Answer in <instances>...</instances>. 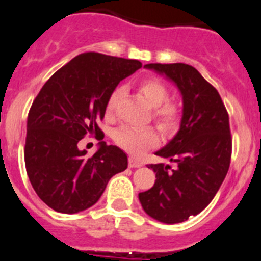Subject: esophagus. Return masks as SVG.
I'll return each instance as SVG.
<instances>
[{
  "label": "esophagus",
  "mask_w": 261,
  "mask_h": 261,
  "mask_svg": "<svg viewBox=\"0 0 261 261\" xmlns=\"http://www.w3.org/2000/svg\"><path fill=\"white\" fill-rule=\"evenodd\" d=\"M142 163L134 158H128V167L130 168H135V167H141Z\"/></svg>",
  "instance_id": "esophagus-1"
}]
</instances>
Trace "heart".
Returning <instances> with one entry per match:
<instances>
[{"mask_svg": "<svg viewBox=\"0 0 261 261\" xmlns=\"http://www.w3.org/2000/svg\"><path fill=\"white\" fill-rule=\"evenodd\" d=\"M139 91L147 100L151 107H154L152 119L158 127L163 131L174 130L179 120V110L176 105L170 102L168 99V90L164 86V83L156 78H144L138 85ZM122 95V89H115L109 94L106 99V110L107 117H113L117 109L118 100ZM114 141L119 144L120 147L124 148L131 155H139L144 150L154 147L158 142V135L151 127H143V128H135L130 126L119 127L115 134Z\"/></svg>", "mask_w": 261, "mask_h": 261, "instance_id": "b5f03b06", "label": "heart"}]
</instances>
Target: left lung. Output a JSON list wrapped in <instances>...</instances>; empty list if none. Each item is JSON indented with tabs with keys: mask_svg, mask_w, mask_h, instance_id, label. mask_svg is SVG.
<instances>
[{
	"mask_svg": "<svg viewBox=\"0 0 261 261\" xmlns=\"http://www.w3.org/2000/svg\"><path fill=\"white\" fill-rule=\"evenodd\" d=\"M144 67L174 81L183 95L180 130L156 151L178 164H148L154 186L139 194L147 215L167 224L187 220L210 204L228 172L232 138L227 109L218 90L186 63H148Z\"/></svg>",
	"mask_w": 261,
	"mask_h": 261,
	"instance_id": "8db88e82",
	"label": "left lung"
}]
</instances>
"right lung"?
Wrapping results in <instances>:
<instances>
[{
  "label": "right lung",
  "instance_id": "obj_1",
  "mask_svg": "<svg viewBox=\"0 0 261 261\" xmlns=\"http://www.w3.org/2000/svg\"><path fill=\"white\" fill-rule=\"evenodd\" d=\"M137 60L89 51L57 70L39 90L28 115L25 164L34 191L57 212L76 214L99 200L111 176L127 168V155L100 142L87 156L78 142L99 137L109 94L141 69Z\"/></svg>",
  "mask_w": 261,
  "mask_h": 261
}]
</instances>
